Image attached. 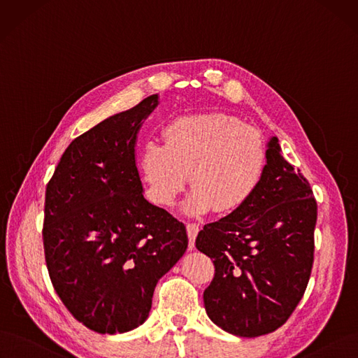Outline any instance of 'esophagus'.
Wrapping results in <instances>:
<instances>
[{
  "label": "esophagus",
  "instance_id": "obj_1",
  "mask_svg": "<svg viewBox=\"0 0 358 358\" xmlns=\"http://www.w3.org/2000/svg\"><path fill=\"white\" fill-rule=\"evenodd\" d=\"M187 236H189V249L193 250L194 249V241H196V236L199 233V224H194V222H189L187 226Z\"/></svg>",
  "mask_w": 358,
  "mask_h": 358
}]
</instances>
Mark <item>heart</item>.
<instances>
[{
    "label": "heart",
    "instance_id": "heart-1",
    "mask_svg": "<svg viewBox=\"0 0 358 358\" xmlns=\"http://www.w3.org/2000/svg\"><path fill=\"white\" fill-rule=\"evenodd\" d=\"M267 153L258 132L241 119L210 112L177 116L164 127L162 144L148 140L138 157L150 199L169 206L187 182L190 214H231L257 193Z\"/></svg>",
    "mask_w": 358,
    "mask_h": 358
}]
</instances>
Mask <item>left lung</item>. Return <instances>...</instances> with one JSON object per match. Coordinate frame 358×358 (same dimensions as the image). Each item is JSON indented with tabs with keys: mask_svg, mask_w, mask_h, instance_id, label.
Masks as SVG:
<instances>
[{
	"mask_svg": "<svg viewBox=\"0 0 358 358\" xmlns=\"http://www.w3.org/2000/svg\"><path fill=\"white\" fill-rule=\"evenodd\" d=\"M266 153L252 199L196 237V248L215 266L203 292L209 319L243 338L286 323L306 292L314 261L317 202L310 182L282 156L277 137Z\"/></svg>",
	"mask_w": 358,
	"mask_h": 358,
	"instance_id": "obj_1",
	"label": "left lung"
}]
</instances>
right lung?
<instances>
[{
	"label": "right lung",
	"instance_id": "add662e5",
	"mask_svg": "<svg viewBox=\"0 0 358 358\" xmlns=\"http://www.w3.org/2000/svg\"><path fill=\"white\" fill-rule=\"evenodd\" d=\"M157 94L72 140L47 184L44 252L75 319L124 334L149 317L157 280L184 255L186 226L144 199L137 132Z\"/></svg>",
	"mask_w": 358,
	"mask_h": 358
}]
</instances>
